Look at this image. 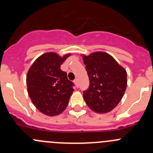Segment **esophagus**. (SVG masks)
Masks as SVG:
<instances>
[{"label": "esophagus", "instance_id": "34e87169", "mask_svg": "<svg viewBox=\"0 0 153 153\" xmlns=\"http://www.w3.org/2000/svg\"><path fill=\"white\" fill-rule=\"evenodd\" d=\"M74 84H75V86H76L77 87H78V80H77V79H75V80H74Z\"/></svg>", "mask_w": 153, "mask_h": 153}]
</instances>
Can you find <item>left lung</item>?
Wrapping results in <instances>:
<instances>
[{
    "instance_id": "left-lung-1",
    "label": "left lung",
    "mask_w": 153,
    "mask_h": 153,
    "mask_svg": "<svg viewBox=\"0 0 153 153\" xmlns=\"http://www.w3.org/2000/svg\"><path fill=\"white\" fill-rule=\"evenodd\" d=\"M89 78L83 97L91 110L103 114L112 111L122 99L127 86L126 71L104 52L81 55Z\"/></svg>"
}]
</instances>
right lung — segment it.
<instances>
[{"label":"right lung","instance_id":"right-lung-1","mask_svg":"<svg viewBox=\"0 0 153 153\" xmlns=\"http://www.w3.org/2000/svg\"><path fill=\"white\" fill-rule=\"evenodd\" d=\"M71 55L60 56L49 52L41 55L33 62L27 75V92L32 104L48 116L62 113L73 92V83L61 65Z\"/></svg>","mask_w":153,"mask_h":153}]
</instances>
